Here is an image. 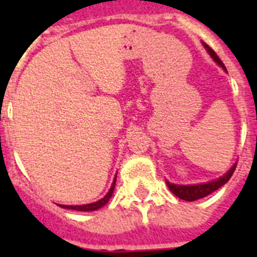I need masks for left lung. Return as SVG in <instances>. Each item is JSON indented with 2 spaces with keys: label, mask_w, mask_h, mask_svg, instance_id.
<instances>
[{
  "label": "left lung",
  "mask_w": 257,
  "mask_h": 257,
  "mask_svg": "<svg viewBox=\"0 0 257 257\" xmlns=\"http://www.w3.org/2000/svg\"><path fill=\"white\" fill-rule=\"evenodd\" d=\"M205 46V49L208 50V53L211 54L212 58L215 60L217 64H219L223 69H225V66H224L223 61L220 60L219 56L215 53V50L209 48L207 44H204ZM236 169V165H233L229 171L223 176V177H220V179L215 180V181H211V183L207 184H196V185H176V184H171L167 181V185L172 191L173 195H176L179 199H183L185 201H195V200L203 199L205 196L211 195L212 192H215L216 189H219L220 187H223L224 184L227 183L228 180L231 179L232 175H233V172Z\"/></svg>",
  "instance_id": "left-lung-1"
}]
</instances>
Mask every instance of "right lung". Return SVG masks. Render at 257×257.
<instances>
[{"instance_id": "right-lung-1", "label": "right lung", "mask_w": 257, "mask_h": 257, "mask_svg": "<svg viewBox=\"0 0 257 257\" xmlns=\"http://www.w3.org/2000/svg\"><path fill=\"white\" fill-rule=\"evenodd\" d=\"M114 185H116V179H114V181H113L112 187H110V189H109L108 193H106V195H105L102 199L98 200V201H96V203L85 204V205H60V207L68 208V209H73V211H84V212L96 211V209H98V208L104 207L105 204L109 201V199L112 197L113 191H114Z\"/></svg>"}]
</instances>
